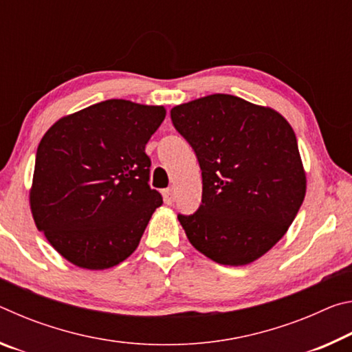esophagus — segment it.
<instances>
[{
    "mask_svg": "<svg viewBox=\"0 0 352 352\" xmlns=\"http://www.w3.org/2000/svg\"><path fill=\"white\" fill-rule=\"evenodd\" d=\"M174 197H175V195H174V189H172V188L163 190V199H164V204L170 205L172 201H174Z\"/></svg>",
    "mask_w": 352,
    "mask_h": 352,
    "instance_id": "34e87169",
    "label": "esophagus"
}]
</instances>
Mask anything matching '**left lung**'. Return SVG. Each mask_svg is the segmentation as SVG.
I'll list each match as a JSON object with an SVG mask.
<instances>
[{
  "mask_svg": "<svg viewBox=\"0 0 352 352\" xmlns=\"http://www.w3.org/2000/svg\"><path fill=\"white\" fill-rule=\"evenodd\" d=\"M201 169V205L178 214L189 242L222 265H247L281 239L306 195L294 129L270 107L231 94L170 110Z\"/></svg>",
  "mask_w": 352,
  "mask_h": 352,
  "instance_id": "obj_1",
  "label": "left lung"
}]
</instances>
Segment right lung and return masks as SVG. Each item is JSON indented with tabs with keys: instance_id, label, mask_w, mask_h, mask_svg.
<instances>
[{
	"instance_id": "right-lung-1",
	"label": "right lung",
	"mask_w": 352,
	"mask_h": 352,
	"mask_svg": "<svg viewBox=\"0 0 352 352\" xmlns=\"http://www.w3.org/2000/svg\"><path fill=\"white\" fill-rule=\"evenodd\" d=\"M162 105L109 99L68 115L41 138L29 204L47 242L71 264L104 270L127 259L163 197L148 186L146 144Z\"/></svg>"
}]
</instances>
